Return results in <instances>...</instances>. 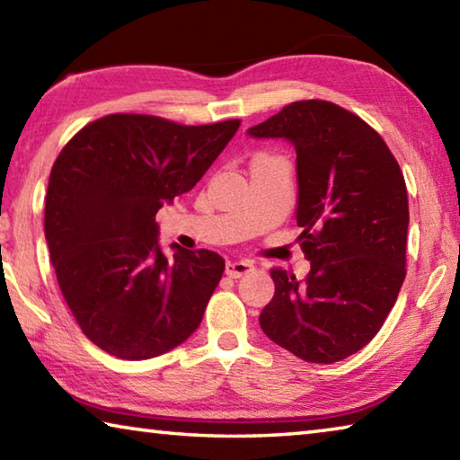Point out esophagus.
Segmentation results:
<instances>
[{
    "label": "esophagus",
    "mask_w": 460,
    "mask_h": 460,
    "mask_svg": "<svg viewBox=\"0 0 460 460\" xmlns=\"http://www.w3.org/2000/svg\"><path fill=\"white\" fill-rule=\"evenodd\" d=\"M253 270V263L252 261H227V266H225V274H227L229 278H241L249 274V271Z\"/></svg>",
    "instance_id": "esophagus-1"
}]
</instances>
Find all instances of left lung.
<instances>
[{"label": "left lung", "instance_id": "8db88e82", "mask_svg": "<svg viewBox=\"0 0 460 460\" xmlns=\"http://www.w3.org/2000/svg\"><path fill=\"white\" fill-rule=\"evenodd\" d=\"M296 150V221L310 271L271 270L274 298L260 326L308 363H334L367 345L406 278L408 192L398 162L361 118L329 101H296L247 129Z\"/></svg>", "mask_w": 460, "mask_h": 460}]
</instances>
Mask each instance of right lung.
Segmentation results:
<instances>
[{
	"mask_svg": "<svg viewBox=\"0 0 460 460\" xmlns=\"http://www.w3.org/2000/svg\"><path fill=\"white\" fill-rule=\"evenodd\" d=\"M237 129L239 119L178 126L115 113L62 147L46 192V243L73 316L109 355L152 359L199 329L225 261L176 243L170 258L155 213L200 181Z\"/></svg>",
	"mask_w": 460,
	"mask_h": 460,
	"instance_id": "obj_1",
	"label": "right lung"
}]
</instances>
